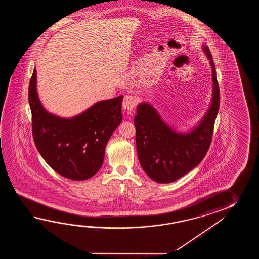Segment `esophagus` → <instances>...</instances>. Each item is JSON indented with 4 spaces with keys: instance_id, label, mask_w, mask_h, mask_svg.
Wrapping results in <instances>:
<instances>
[{
    "instance_id": "esophagus-1",
    "label": "esophagus",
    "mask_w": 259,
    "mask_h": 259,
    "mask_svg": "<svg viewBox=\"0 0 259 259\" xmlns=\"http://www.w3.org/2000/svg\"><path fill=\"white\" fill-rule=\"evenodd\" d=\"M137 105V100L133 95H126L122 102V105L127 110H132Z\"/></svg>"
}]
</instances>
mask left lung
Masks as SVG:
<instances>
[{"label": "left lung", "instance_id": "8db88e82", "mask_svg": "<svg viewBox=\"0 0 259 259\" xmlns=\"http://www.w3.org/2000/svg\"><path fill=\"white\" fill-rule=\"evenodd\" d=\"M203 49L212 67L213 97L196 127L188 133H179L162 120L152 105L142 103L137 106L134 125L138 157L144 172L154 182H175L197 166L209 149L220 108V88L209 48L204 45Z\"/></svg>", "mask_w": 259, "mask_h": 259}]
</instances>
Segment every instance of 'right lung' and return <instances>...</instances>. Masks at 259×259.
Masks as SVG:
<instances>
[{"mask_svg": "<svg viewBox=\"0 0 259 259\" xmlns=\"http://www.w3.org/2000/svg\"><path fill=\"white\" fill-rule=\"evenodd\" d=\"M123 96L100 101L80 115L62 118L39 102L34 68L28 87L34 143L46 163L61 176L84 181L103 165L106 143L122 121Z\"/></svg>", "mask_w": 259, "mask_h": 259, "instance_id": "obj_1", "label": "right lung"}]
</instances>
